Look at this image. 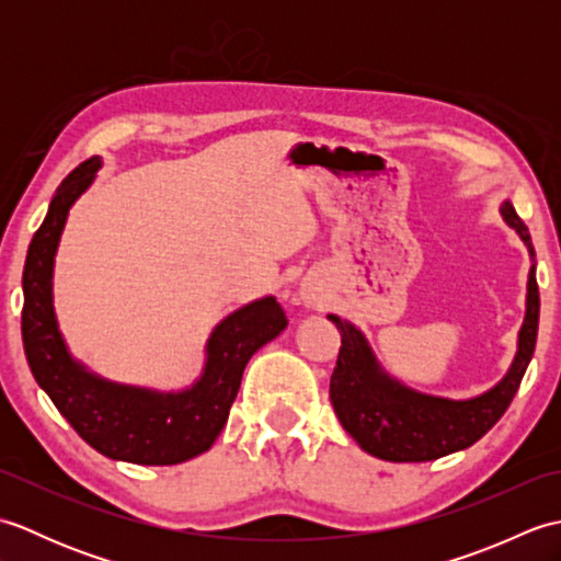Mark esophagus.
I'll use <instances>...</instances> for the list:
<instances>
[{
    "label": "esophagus",
    "mask_w": 561,
    "mask_h": 561,
    "mask_svg": "<svg viewBox=\"0 0 561 561\" xmlns=\"http://www.w3.org/2000/svg\"><path fill=\"white\" fill-rule=\"evenodd\" d=\"M299 296H301V304H304L306 308H316V306H318V294H316L311 287H301Z\"/></svg>",
    "instance_id": "obj_1"
}]
</instances>
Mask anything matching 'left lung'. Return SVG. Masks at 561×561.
<instances>
[{"mask_svg":"<svg viewBox=\"0 0 561 561\" xmlns=\"http://www.w3.org/2000/svg\"><path fill=\"white\" fill-rule=\"evenodd\" d=\"M504 224L514 229L530 257L526 316L518 330L516 356L504 378L480 396L453 400L432 396L388 374L371 342L352 320L330 313L342 347L330 378V400L340 424L368 456L390 462H426L470 448L502 420L520 378L533 359L540 320V294L535 282V250L526 224L508 199L499 205Z\"/></svg>","mask_w":561,"mask_h":561,"instance_id":"obj_1","label":"left lung"}]
</instances>
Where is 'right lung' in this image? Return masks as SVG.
<instances>
[{"label":"right lung","mask_w":561,"mask_h":561,"mask_svg":"<svg viewBox=\"0 0 561 561\" xmlns=\"http://www.w3.org/2000/svg\"><path fill=\"white\" fill-rule=\"evenodd\" d=\"M103 161L93 157L71 171L35 231L23 267L21 335L33 378L75 432L111 460L175 465L211 448L229 420L245 364L262 344L287 328L274 296L250 301L214 325L205 366L178 390L117 383L75 359L55 313V257L69 209L96 181Z\"/></svg>","instance_id":"obj_1"}]
</instances>
